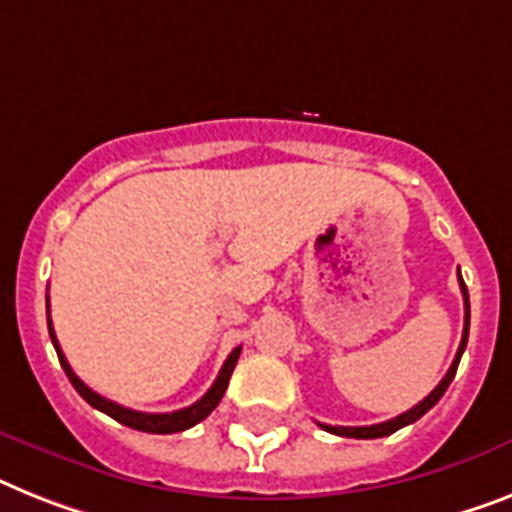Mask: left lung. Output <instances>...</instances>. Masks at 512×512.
Instances as JSON below:
<instances>
[{"mask_svg": "<svg viewBox=\"0 0 512 512\" xmlns=\"http://www.w3.org/2000/svg\"><path fill=\"white\" fill-rule=\"evenodd\" d=\"M458 277H460V269H458ZM460 293H463V303H466V324H463V337H460V348L458 353H455V361L453 366L447 369V374L442 377V382L434 387L429 395H426L424 400L418 405H413L411 411L400 413V416L390 418V421H384V424H371V426H329V424H319L322 429H327L329 434H337V437H356V439H377V437H387V434L398 432V429H403V426L413 424V421H418V418L424 416L429 408H434L437 405V400L442 398L447 392V387H450V382H453L455 371H458V363H460V356H463V350H466V342H468V322H471V303H468V290H466V282H463V277H460Z\"/></svg>", "mask_w": 512, "mask_h": 512, "instance_id": "8db88e82", "label": "left lung"}]
</instances>
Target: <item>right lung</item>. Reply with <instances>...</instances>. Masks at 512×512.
<instances>
[{
  "label": "right lung",
  "instance_id": "1",
  "mask_svg": "<svg viewBox=\"0 0 512 512\" xmlns=\"http://www.w3.org/2000/svg\"><path fill=\"white\" fill-rule=\"evenodd\" d=\"M46 324H49V335H52V342H54V350H57L59 363H62V369H65L67 379L73 382V387L78 390L80 398L86 400L88 405H94L96 411L112 416L114 421H120V424L130 426V429H138V432H149V434L185 432V429H190V426H196L198 421H204V418L209 416L214 408H217L219 400H222V395H225L227 384H230V377H232V369H235V363H238V356H240V348L232 350L230 356H227L225 366H222V371H219L217 382L209 387V392H206L201 400H196L193 405L183 408V411L141 413V411H130V408H125V405H117V403H112V400H107V398H101L99 392H94L91 387H88V384H83L78 377H75V371L70 369V363H67L65 353H62V348H59L57 335H54L52 319H49V295H46Z\"/></svg>",
  "mask_w": 512,
  "mask_h": 512
}]
</instances>
